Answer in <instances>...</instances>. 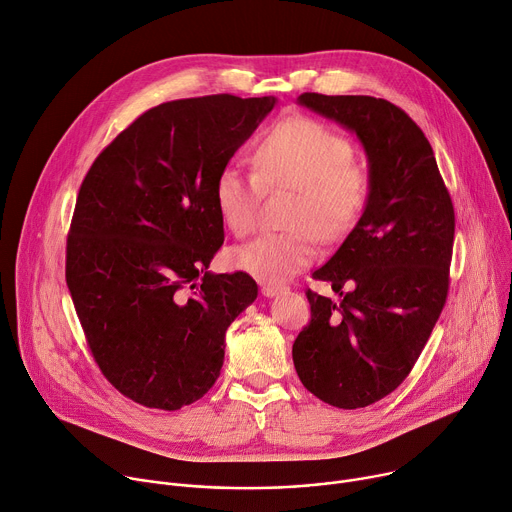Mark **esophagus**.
<instances>
[{
    "label": "esophagus",
    "mask_w": 512,
    "mask_h": 512,
    "mask_svg": "<svg viewBox=\"0 0 512 512\" xmlns=\"http://www.w3.org/2000/svg\"><path fill=\"white\" fill-rule=\"evenodd\" d=\"M282 292H286V286H275V284H263V286H261V294H263L265 298H273V296L282 294Z\"/></svg>",
    "instance_id": "1"
}]
</instances>
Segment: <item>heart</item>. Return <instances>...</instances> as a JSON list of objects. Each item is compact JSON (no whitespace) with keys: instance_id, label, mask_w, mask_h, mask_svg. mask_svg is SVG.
Segmentation results:
<instances>
[{"instance_id":"heart-1","label":"heart","mask_w":512,"mask_h":512,"mask_svg":"<svg viewBox=\"0 0 512 512\" xmlns=\"http://www.w3.org/2000/svg\"><path fill=\"white\" fill-rule=\"evenodd\" d=\"M255 171L226 165L214 181L222 222L243 237L257 222L265 188H292L280 232H261L230 251V263L261 282H284L312 263L316 235L337 241L357 224L369 196L367 169L353 159L347 138L314 118L288 116L257 143Z\"/></svg>"}]
</instances>
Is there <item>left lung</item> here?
Listing matches in <instances>:
<instances>
[{
  "mask_svg": "<svg viewBox=\"0 0 512 512\" xmlns=\"http://www.w3.org/2000/svg\"><path fill=\"white\" fill-rule=\"evenodd\" d=\"M298 104L355 132L367 155L363 214L312 273L341 300L308 290L312 318L292 347L304 388L353 410L394 392L425 349L447 300L455 214L427 136L404 110L371 96L302 94Z\"/></svg>",
  "mask_w": 512,
  "mask_h": 512,
  "instance_id": "8db88e82",
  "label": "left lung"
}]
</instances>
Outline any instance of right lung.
Instances as JSON below:
<instances>
[{"label": "right lung", "instance_id": "add662e5", "mask_svg": "<svg viewBox=\"0 0 512 512\" xmlns=\"http://www.w3.org/2000/svg\"><path fill=\"white\" fill-rule=\"evenodd\" d=\"M273 96L175 100L138 116L89 167L67 237V286L106 380L159 410L218 380L224 337L257 298L245 271L210 273L224 243L214 181Z\"/></svg>", "mask_w": 512, "mask_h": 512}]
</instances>
